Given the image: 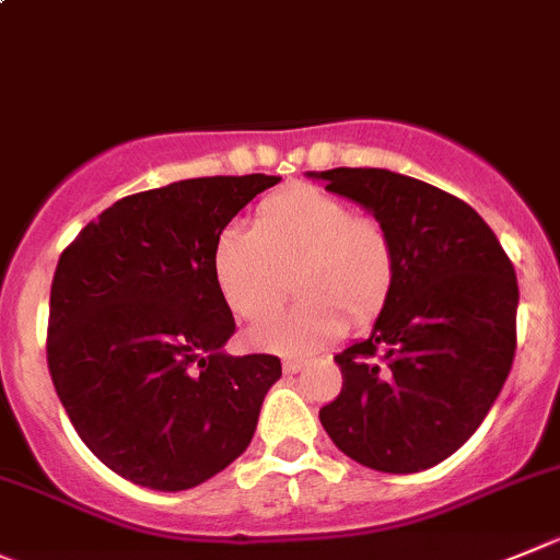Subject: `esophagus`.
<instances>
[{
  "label": "esophagus",
  "mask_w": 560,
  "mask_h": 560,
  "mask_svg": "<svg viewBox=\"0 0 560 560\" xmlns=\"http://www.w3.org/2000/svg\"><path fill=\"white\" fill-rule=\"evenodd\" d=\"M302 369H305V360H283L285 374H300Z\"/></svg>",
  "instance_id": "34e87169"
}]
</instances>
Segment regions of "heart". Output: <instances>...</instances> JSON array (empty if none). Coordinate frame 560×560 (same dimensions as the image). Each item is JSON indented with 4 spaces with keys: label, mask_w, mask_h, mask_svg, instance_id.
<instances>
[{
    "label": "heart",
    "mask_w": 560,
    "mask_h": 560,
    "mask_svg": "<svg viewBox=\"0 0 560 560\" xmlns=\"http://www.w3.org/2000/svg\"><path fill=\"white\" fill-rule=\"evenodd\" d=\"M220 296L242 322H264L283 302L289 275L300 300L253 332L260 349L302 354L327 346L346 317L365 324L387 305L396 283V249L371 214L311 184L264 197L255 228L225 225L211 249Z\"/></svg>",
    "instance_id": "obj_1"
}]
</instances>
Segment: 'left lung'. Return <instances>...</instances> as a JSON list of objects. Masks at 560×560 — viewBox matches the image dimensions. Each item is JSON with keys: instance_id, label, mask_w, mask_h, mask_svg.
I'll return each instance as SVG.
<instances>
[{"instance_id": "8db88e82", "label": "left lung", "mask_w": 560, "mask_h": 560, "mask_svg": "<svg viewBox=\"0 0 560 560\" xmlns=\"http://www.w3.org/2000/svg\"><path fill=\"white\" fill-rule=\"evenodd\" d=\"M316 178L365 206L396 249L374 332L335 354L343 387L318 412L324 431L371 470L440 465L481 425L514 363V264L465 200L425 180L376 167Z\"/></svg>"}]
</instances>
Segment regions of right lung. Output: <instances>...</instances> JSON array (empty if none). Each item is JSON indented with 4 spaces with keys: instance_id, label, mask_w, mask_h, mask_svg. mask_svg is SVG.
I'll return each instance as SVG.
<instances>
[{
    "instance_id": "1",
    "label": "right lung",
    "mask_w": 560,
    "mask_h": 560,
    "mask_svg": "<svg viewBox=\"0 0 560 560\" xmlns=\"http://www.w3.org/2000/svg\"><path fill=\"white\" fill-rule=\"evenodd\" d=\"M277 175H214L137 191L88 222L51 280L46 360L82 443L126 481L180 492L244 454L271 354L236 332L211 275L214 238Z\"/></svg>"
}]
</instances>
